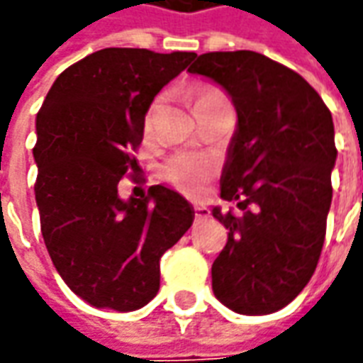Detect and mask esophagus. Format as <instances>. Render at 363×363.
Returning a JSON list of instances; mask_svg holds the SVG:
<instances>
[{
	"label": "esophagus",
	"instance_id": "34e87169",
	"mask_svg": "<svg viewBox=\"0 0 363 363\" xmlns=\"http://www.w3.org/2000/svg\"><path fill=\"white\" fill-rule=\"evenodd\" d=\"M194 216H196V218H208V216H210V210H208L206 206H196V208H194Z\"/></svg>",
	"mask_w": 363,
	"mask_h": 363
}]
</instances>
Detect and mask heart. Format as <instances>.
<instances>
[{
  "label": "heart",
  "instance_id": "heart-1",
  "mask_svg": "<svg viewBox=\"0 0 363 363\" xmlns=\"http://www.w3.org/2000/svg\"><path fill=\"white\" fill-rule=\"evenodd\" d=\"M190 96H192L194 112L202 111L206 106H212V104L228 103L223 91L213 87V85H198ZM159 104H161V99H155L145 112V122H143L145 130H150L153 120L157 116ZM210 173H212V163L208 159L198 157V155H177L163 167V177L167 181H171L179 189L190 192V194H196L204 189Z\"/></svg>",
  "mask_w": 363,
  "mask_h": 363
}]
</instances>
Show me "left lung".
<instances>
[{
  "label": "left lung",
  "instance_id": "left-lung-1",
  "mask_svg": "<svg viewBox=\"0 0 363 363\" xmlns=\"http://www.w3.org/2000/svg\"><path fill=\"white\" fill-rule=\"evenodd\" d=\"M190 74L218 83L237 111L212 210L228 243L212 264V289L241 315H268L311 280L333 200L335 124L327 104L289 67L259 52H208Z\"/></svg>",
  "mask_w": 363,
  "mask_h": 363
}]
</instances>
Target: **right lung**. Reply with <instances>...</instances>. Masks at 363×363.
Segmentation results:
<instances>
[{"instance_id":"add662e5","label":"right lung","mask_w":363,"mask_h":363,"mask_svg":"<svg viewBox=\"0 0 363 363\" xmlns=\"http://www.w3.org/2000/svg\"><path fill=\"white\" fill-rule=\"evenodd\" d=\"M194 52L104 48L58 75L36 114L35 196L44 245L67 288L99 309L135 311L159 291V260L194 221L163 184L120 198L140 167L145 112Z\"/></svg>"}]
</instances>
